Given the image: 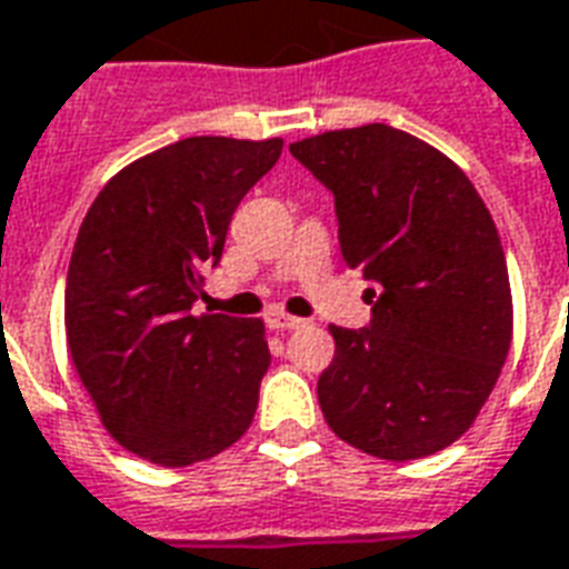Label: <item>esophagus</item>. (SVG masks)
<instances>
[{
  "label": "esophagus",
  "mask_w": 569,
  "mask_h": 569,
  "mask_svg": "<svg viewBox=\"0 0 569 569\" xmlns=\"http://www.w3.org/2000/svg\"><path fill=\"white\" fill-rule=\"evenodd\" d=\"M264 322H268V328H273V331H289V328L305 326V319L289 317V313H283V310H271V313L264 317Z\"/></svg>",
  "instance_id": "1"
}]
</instances>
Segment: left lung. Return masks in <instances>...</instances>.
Wrapping results in <instances>:
<instances>
[{
    "mask_svg": "<svg viewBox=\"0 0 569 569\" xmlns=\"http://www.w3.org/2000/svg\"><path fill=\"white\" fill-rule=\"evenodd\" d=\"M335 192L340 250L368 289V328L328 326L317 382L328 428L386 461L435 456L477 422L512 340L498 229L461 168L401 129L368 123L289 144Z\"/></svg>",
    "mask_w": 569,
    "mask_h": 569,
    "instance_id": "obj_1",
    "label": "left lung"
}]
</instances>
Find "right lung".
Wrapping results in <instances>:
<instances>
[{
  "instance_id": "add662e5",
  "label": "right lung",
  "mask_w": 569,
  "mask_h": 569,
  "mask_svg": "<svg viewBox=\"0 0 569 569\" xmlns=\"http://www.w3.org/2000/svg\"><path fill=\"white\" fill-rule=\"evenodd\" d=\"M280 150L283 138H183L117 171L83 217L66 277L71 365L104 431L144 461L199 465L250 428L264 322L192 305Z\"/></svg>"
}]
</instances>
